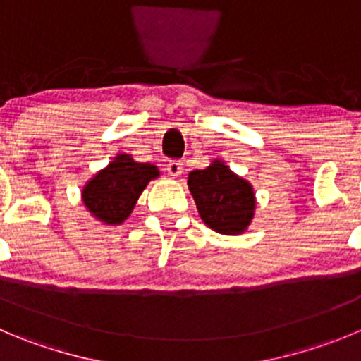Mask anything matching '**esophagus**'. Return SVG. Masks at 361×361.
I'll list each match as a JSON object with an SVG mask.
<instances>
[{
  "label": "esophagus",
  "mask_w": 361,
  "mask_h": 361,
  "mask_svg": "<svg viewBox=\"0 0 361 361\" xmlns=\"http://www.w3.org/2000/svg\"><path fill=\"white\" fill-rule=\"evenodd\" d=\"M166 171L170 177H178V175L183 173V163H180V161H170V163L166 164Z\"/></svg>",
  "instance_id": "1"
}]
</instances>
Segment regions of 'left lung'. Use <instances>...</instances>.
<instances>
[{"label":"left lung","mask_w":361,"mask_h":361,"mask_svg":"<svg viewBox=\"0 0 361 361\" xmlns=\"http://www.w3.org/2000/svg\"><path fill=\"white\" fill-rule=\"evenodd\" d=\"M188 188L209 228L223 235H239L248 230L255 216V191L221 159H214L205 170L191 171Z\"/></svg>","instance_id":"obj_1"}]
</instances>
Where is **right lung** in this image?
<instances>
[{
    "instance_id": "1",
    "label": "right lung",
    "mask_w": 361,
    "mask_h": 361,
    "mask_svg": "<svg viewBox=\"0 0 361 361\" xmlns=\"http://www.w3.org/2000/svg\"><path fill=\"white\" fill-rule=\"evenodd\" d=\"M159 177L157 166L138 163L129 154H116L111 163L85 184V207L104 225H122L135 209L147 184Z\"/></svg>"
}]
</instances>
